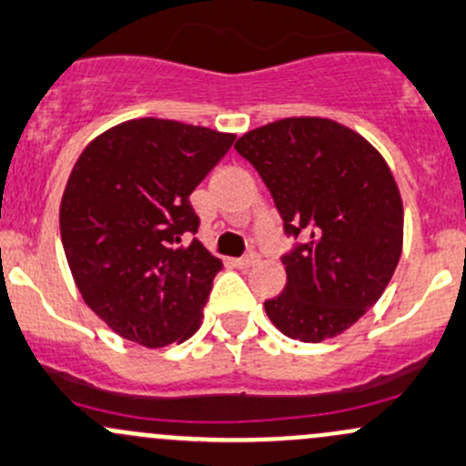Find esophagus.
<instances>
[{
	"label": "esophagus",
	"mask_w": 466,
	"mask_h": 466,
	"mask_svg": "<svg viewBox=\"0 0 466 466\" xmlns=\"http://www.w3.org/2000/svg\"><path fill=\"white\" fill-rule=\"evenodd\" d=\"M257 263H258V254H254V252L246 254V257H243V258H237V266L241 268V270H248V268L257 266Z\"/></svg>",
	"instance_id": "1"
}]
</instances>
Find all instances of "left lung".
I'll list each match as a JSON object with an SVG mask.
<instances>
[{
  "label": "left lung",
  "mask_w": 466,
  "mask_h": 466,
  "mask_svg": "<svg viewBox=\"0 0 466 466\" xmlns=\"http://www.w3.org/2000/svg\"><path fill=\"white\" fill-rule=\"evenodd\" d=\"M234 149L270 189L286 234L288 283L266 312L290 339L319 344L373 308L401 257L404 208L393 171L364 136L330 117H283Z\"/></svg>",
  "instance_id": "left-lung-1"
}]
</instances>
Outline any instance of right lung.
Returning a JSON list of instances; mask_svg holds the SVG:
<instances>
[{
  "instance_id": "add662e5",
  "label": "right lung",
  "mask_w": 466,
  "mask_h": 466,
  "mask_svg": "<svg viewBox=\"0 0 466 466\" xmlns=\"http://www.w3.org/2000/svg\"><path fill=\"white\" fill-rule=\"evenodd\" d=\"M234 134L163 117L120 122L73 165L60 234L73 281L116 335L145 349L185 341L223 268L198 238L189 194Z\"/></svg>"
}]
</instances>
